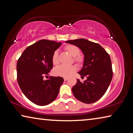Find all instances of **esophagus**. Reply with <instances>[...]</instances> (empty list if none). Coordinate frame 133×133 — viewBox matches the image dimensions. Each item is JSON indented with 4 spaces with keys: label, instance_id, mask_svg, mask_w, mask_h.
<instances>
[{
    "label": "esophagus",
    "instance_id": "1",
    "mask_svg": "<svg viewBox=\"0 0 133 133\" xmlns=\"http://www.w3.org/2000/svg\"><path fill=\"white\" fill-rule=\"evenodd\" d=\"M68 80V78H67V77H64V81H66V80Z\"/></svg>",
    "mask_w": 133,
    "mask_h": 133
}]
</instances>
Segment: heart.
<instances>
[{
  "label": "heart",
  "instance_id": "1",
  "mask_svg": "<svg viewBox=\"0 0 133 133\" xmlns=\"http://www.w3.org/2000/svg\"><path fill=\"white\" fill-rule=\"evenodd\" d=\"M65 50L68 52L72 57H74V61L78 65L82 64L84 61L83 57L79 55L80 49L74 45H67L65 47ZM52 62L55 65L59 63V58H58V53L57 51H55L52 56ZM76 71V67L74 65L71 66H66L61 65L57 67L54 69V74L56 76H60L63 77H69L71 76Z\"/></svg>",
  "mask_w": 133,
  "mask_h": 133
}]
</instances>
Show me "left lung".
<instances>
[{
	"mask_svg": "<svg viewBox=\"0 0 133 133\" xmlns=\"http://www.w3.org/2000/svg\"><path fill=\"white\" fill-rule=\"evenodd\" d=\"M78 47L84 55L82 69L78 73L84 82L77 79L71 90L75 97L80 102L90 104L101 98L106 92L112 77L110 57L100 44L84 39L65 42Z\"/></svg>",
	"mask_w": 133,
	"mask_h": 133,
	"instance_id": "8db88e82",
	"label": "left lung"
}]
</instances>
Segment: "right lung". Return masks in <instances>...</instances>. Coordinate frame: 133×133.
<instances>
[{
    "mask_svg": "<svg viewBox=\"0 0 133 133\" xmlns=\"http://www.w3.org/2000/svg\"><path fill=\"white\" fill-rule=\"evenodd\" d=\"M61 42L40 40L24 50L17 63V82L24 95L38 105H46L53 102L64 82L62 77L50 76L53 68L52 56L61 46Z\"/></svg>",
    "mask_w": 133,
    "mask_h": 133,
    "instance_id": "add662e5",
    "label": "right lung"
}]
</instances>
